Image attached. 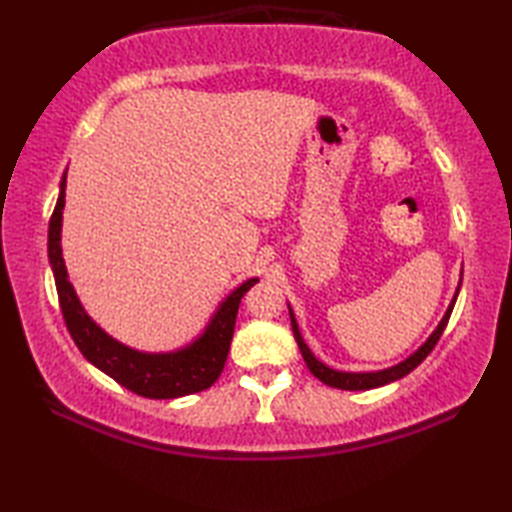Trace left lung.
Here are the masks:
<instances>
[{
  "label": "left lung",
  "instance_id": "obj_1",
  "mask_svg": "<svg viewBox=\"0 0 512 512\" xmlns=\"http://www.w3.org/2000/svg\"><path fill=\"white\" fill-rule=\"evenodd\" d=\"M462 284V281H460ZM458 292H460V286H458ZM458 292H455V297L451 301V306L447 310V314H444L440 325L436 330H433V334L427 339V343H424L418 352H413L409 358H405V361L394 365V367H387V369H380V372H365V374H354V372H336V369L328 367L325 363H321L319 358H314V354L310 352V347L303 343L301 339V332H299V325L295 321V314H292L290 310V321H292V332H295V339H297V345L301 350V356L303 361H306L310 372L317 376L321 383L330 385V387H336V389H350V391H358V389H374V387H383L387 383H394V380L407 376L409 372H413L424 358H427L431 354L433 347H436V343L440 341V336L444 332V328H447L449 323V317L453 312V306H455V299H458Z\"/></svg>",
  "mask_w": 512,
  "mask_h": 512
}]
</instances>
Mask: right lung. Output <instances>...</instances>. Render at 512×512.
Segmentation results:
<instances>
[{
    "label": "right lung",
    "mask_w": 512,
    "mask_h": 512,
    "mask_svg": "<svg viewBox=\"0 0 512 512\" xmlns=\"http://www.w3.org/2000/svg\"><path fill=\"white\" fill-rule=\"evenodd\" d=\"M63 206L65 173L57 206H54L50 217L48 257L65 325H68V332L81 354L94 367H99L101 372L114 378L118 385L145 398H180L211 387L220 378L228 350H231L239 303H242V297L259 279H248L242 286L235 288L222 301V306L217 308L204 334L198 336L191 345L169 354H145L132 350V347L118 343L110 334H105L88 317V312L83 310L79 297H76L61 253Z\"/></svg>",
    "instance_id": "right-lung-1"
}]
</instances>
